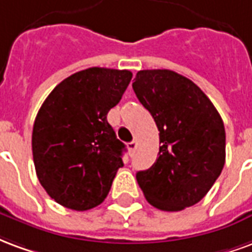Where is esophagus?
Masks as SVG:
<instances>
[{
    "label": "esophagus",
    "mask_w": 252,
    "mask_h": 252,
    "mask_svg": "<svg viewBox=\"0 0 252 252\" xmlns=\"http://www.w3.org/2000/svg\"><path fill=\"white\" fill-rule=\"evenodd\" d=\"M137 147V142L136 140H132L131 143H128V150H129V153L133 154L135 153V150H136Z\"/></svg>",
    "instance_id": "obj_1"
}]
</instances>
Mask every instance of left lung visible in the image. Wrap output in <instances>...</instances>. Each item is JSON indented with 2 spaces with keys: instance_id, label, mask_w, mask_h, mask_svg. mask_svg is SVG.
I'll use <instances>...</instances> for the list:
<instances>
[{
  "instance_id": "1",
  "label": "left lung",
  "mask_w": 252,
  "mask_h": 252,
  "mask_svg": "<svg viewBox=\"0 0 252 252\" xmlns=\"http://www.w3.org/2000/svg\"><path fill=\"white\" fill-rule=\"evenodd\" d=\"M159 131L157 162L136 180L160 211L201 201L225 163V129L219 112L194 82L171 70H142L132 83Z\"/></svg>"
}]
</instances>
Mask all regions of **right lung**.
Masks as SVG:
<instances>
[{"instance_id": "obj_1", "label": "right lung", "mask_w": 252, "mask_h": 252, "mask_svg": "<svg viewBox=\"0 0 252 252\" xmlns=\"http://www.w3.org/2000/svg\"><path fill=\"white\" fill-rule=\"evenodd\" d=\"M131 78L128 70L90 67L63 79L41 105L32 132L33 163L58 204L88 211L106 198L126 151L106 115Z\"/></svg>"}]
</instances>
